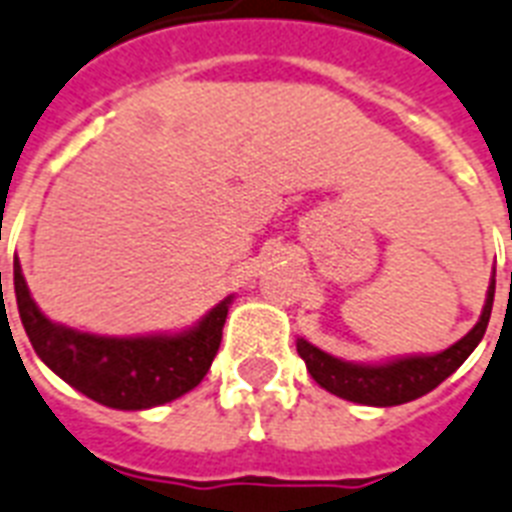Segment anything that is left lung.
Returning <instances> with one entry per match:
<instances>
[{
    "mask_svg": "<svg viewBox=\"0 0 512 512\" xmlns=\"http://www.w3.org/2000/svg\"><path fill=\"white\" fill-rule=\"evenodd\" d=\"M491 304H494V280L486 293L481 320L475 323L473 331L438 355H411V358L387 360V363L371 366V363H347V360L334 358L304 339L296 342V350H299L301 360L307 363L312 379L323 390L352 400V403H363V406H400V403L417 400L435 390L443 379H449L470 358V352L478 347L486 334Z\"/></svg>",
    "mask_w": 512,
    "mask_h": 512,
    "instance_id": "obj_1",
    "label": "left lung"
}]
</instances>
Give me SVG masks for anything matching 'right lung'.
I'll use <instances>...</instances> for the list:
<instances>
[{
  "instance_id": "1",
  "label": "right lung",
  "mask_w": 512,
  "mask_h": 512,
  "mask_svg": "<svg viewBox=\"0 0 512 512\" xmlns=\"http://www.w3.org/2000/svg\"><path fill=\"white\" fill-rule=\"evenodd\" d=\"M13 283L21 323L42 363L95 403L122 411L162 406L194 390L219 352L221 328L232 304V296H227L181 334L114 339L82 334L45 318L31 299L18 259Z\"/></svg>"
}]
</instances>
